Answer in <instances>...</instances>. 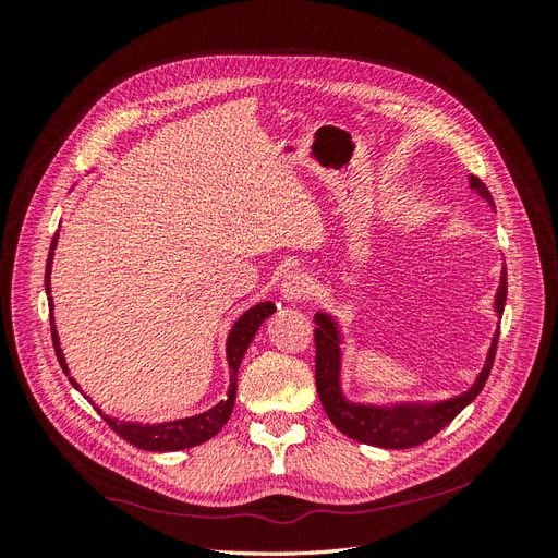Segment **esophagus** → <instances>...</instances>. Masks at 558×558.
I'll use <instances>...</instances> for the list:
<instances>
[{
  "mask_svg": "<svg viewBox=\"0 0 558 558\" xmlns=\"http://www.w3.org/2000/svg\"><path fill=\"white\" fill-rule=\"evenodd\" d=\"M312 291H314V279L305 272H291L281 283V295L289 302L307 300Z\"/></svg>",
  "mask_w": 558,
  "mask_h": 558,
  "instance_id": "1",
  "label": "esophagus"
}]
</instances>
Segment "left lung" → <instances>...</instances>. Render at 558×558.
I'll use <instances>...</instances> for the list:
<instances>
[{
    "label": "left lung",
    "mask_w": 558,
    "mask_h": 558,
    "mask_svg": "<svg viewBox=\"0 0 558 558\" xmlns=\"http://www.w3.org/2000/svg\"><path fill=\"white\" fill-rule=\"evenodd\" d=\"M470 185L475 189L488 205H494V197L488 193L486 183L477 177H470ZM505 298H508V272H500V286L496 293V312L502 314ZM314 347H316V391L320 404L335 424L337 430L349 435L351 440H359L381 449H410L416 445L428 442L433 435L440 433L447 424H451L453 416L459 414L465 404H470L480 396L488 375H492L496 347L500 330L494 335L492 349H488L486 365L480 373L477 381L472 384L470 391L456 396L447 402L437 404H398V408H369V404H353L347 402L340 391V337H337L335 320L318 312L314 316Z\"/></svg>",
    "instance_id": "left-lung-1"
}]
</instances>
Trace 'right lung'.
I'll list each match as a JSON object with an SVG mask.
<instances>
[{
  "instance_id": "right-lung-1",
  "label": "right lung",
  "mask_w": 558,
  "mask_h": 558,
  "mask_svg": "<svg viewBox=\"0 0 558 558\" xmlns=\"http://www.w3.org/2000/svg\"><path fill=\"white\" fill-rule=\"evenodd\" d=\"M58 244V232L53 242H50V253H48V263H46V293H50V260H53V248ZM48 307L53 310V302H48ZM277 312L275 302H260V305L251 307L234 328L230 330L228 337V365H230V391L228 398L221 400L205 414H197L191 418H179V421H170V424H156V426H142V424H128V421H116L107 414L97 412L105 416L107 424L111 426V430L116 435H121L123 440H128L130 445L146 449V451H179V449H189L195 445H202L211 440V437L221 430L228 418L232 414L234 408V393H238V369L240 363L244 359V353L253 340V335L260 328L263 320ZM50 335H53V349H56V356L60 361V367L64 369V375H70V369H66L64 356H62V349H60V340H58V332L53 326V316H50ZM70 381L78 388V384L70 377Z\"/></svg>"
}]
</instances>
